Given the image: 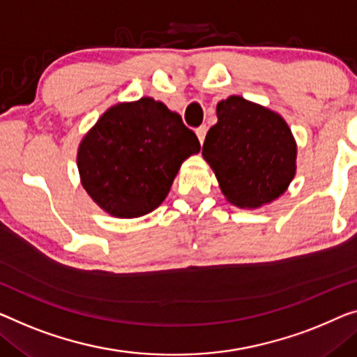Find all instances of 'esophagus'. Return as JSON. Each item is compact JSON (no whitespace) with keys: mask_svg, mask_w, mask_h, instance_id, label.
Masks as SVG:
<instances>
[{"mask_svg":"<svg viewBox=\"0 0 357 357\" xmlns=\"http://www.w3.org/2000/svg\"><path fill=\"white\" fill-rule=\"evenodd\" d=\"M195 135H197V137H199L200 144H204L205 136H206V126H205V125H202V126L197 128V130H195Z\"/></svg>","mask_w":357,"mask_h":357,"instance_id":"1","label":"esophagus"}]
</instances>
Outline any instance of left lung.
<instances>
[{"label":"left lung","mask_w":357,"mask_h":357,"mask_svg":"<svg viewBox=\"0 0 357 357\" xmlns=\"http://www.w3.org/2000/svg\"><path fill=\"white\" fill-rule=\"evenodd\" d=\"M216 115L202 153L226 199L258 208L284 194L296 168V144L285 120L241 96L221 100Z\"/></svg>","instance_id":"1"}]
</instances>
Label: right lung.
<instances>
[{
	"label": "right lung",
	"mask_w": 357,
	"mask_h": 357,
	"mask_svg": "<svg viewBox=\"0 0 357 357\" xmlns=\"http://www.w3.org/2000/svg\"><path fill=\"white\" fill-rule=\"evenodd\" d=\"M200 151L195 132L167 105L142 98L109 109L78 149L82 184L116 218L155 210L185 158Z\"/></svg>",
	"instance_id": "1"
}]
</instances>
